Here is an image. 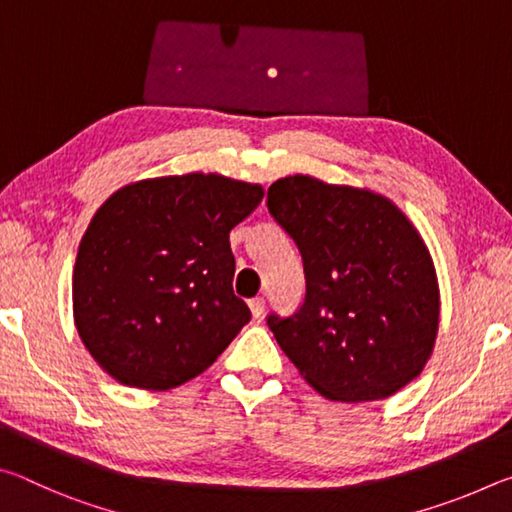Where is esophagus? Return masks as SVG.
<instances>
[{"label": "esophagus", "instance_id": "1", "mask_svg": "<svg viewBox=\"0 0 512 512\" xmlns=\"http://www.w3.org/2000/svg\"><path fill=\"white\" fill-rule=\"evenodd\" d=\"M248 307H250V311H253L255 318H262L264 311H266V300L264 298H253L248 302Z\"/></svg>", "mask_w": 512, "mask_h": 512}]
</instances>
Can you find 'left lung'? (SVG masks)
<instances>
[{
  "mask_svg": "<svg viewBox=\"0 0 512 512\" xmlns=\"http://www.w3.org/2000/svg\"><path fill=\"white\" fill-rule=\"evenodd\" d=\"M266 207L305 271L300 307L266 316L300 375L341 402L384 400L418 377L438 332V284L411 221L384 196L311 176L277 180Z\"/></svg>",
  "mask_w": 512,
  "mask_h": 512,
  "instance_id": "obj_1",
  "label": "left lung"
}]
</instances>
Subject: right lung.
<instances>
[{"mask_svg":"<svg viewBox=\"0 0 512 512\" xmlns=\"http://www.w3.org/2000/svg\"><path fill=\"white\" fill-rule=\"evenodd\" d=\"M259 185L216 173L142 180L112 194L81 239L74 323L126 386L167 391L201 375L250 320L232 291L230 230Z\"/></svg>","mask_w":512,"mask_h":512,"instance_id":"obj_1","label":"right lung"}]
</instances>
